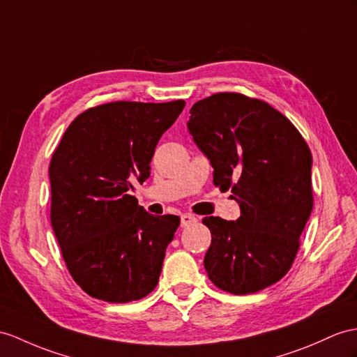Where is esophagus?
I'll use <instances>...</instances> for the list:
<instances>
[{"label":"esophagus","mask_w":357,"mask_h":357,"mask_svg":"<svg viewBox=\"0 0 357 357\" xmlns=\"http://www.w3.org/2000/svg\"><path fill=\"white\" fill-rule=\"evenodd\" d=\"M194 224H197V218L194 215H189V213L181 215V227H189V225H194Z\"/></svg>","instance_id":"obj_1"}]
</instances>
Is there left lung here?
I'll list each match as a JSON object with an SVG mask.
<instances>
[{
	"instance_id": "8db88e82",
	"label": "left lung",
	"mask_w": 357,
	"mask_h": 357,
	"mask_svg": "<svg viewBox=\"0 0 357 357\" xmlns=\"http://www.w3.org/2000/svg\"><path fill=\"white\" fill-rule=\"evenodd\" d=\"M188 128L213 167V183L231 189L236 221L206 216L211 282L234 295L262 291L289 271L312 197V154L291 121L262 100L221 92L190 109Z\"/></svg>"
}]
</instances>
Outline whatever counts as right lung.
<instances>
[{
	"label": "right lung",
	"instance_id": "obj_1",
	"mask_svg": "<svg viewBox=\"0 0 357 357\" xmlns=\"http://www.w3.org/2000/svg\"><path fill=\"white\" fill-rule=\"evenodd\" d=\"M183 107V100L91 107L53 153L51 225L69 274L93 298L128 303L158 286L180 218L146 213L130 192L150 177L155 145Z\"/></svg>",
	"mask_w": 357,
	"mask_h": 357
}]
</instances>
